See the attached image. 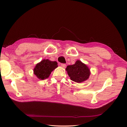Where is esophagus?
I'll use <instances>...</instances> for the list:
<instances>
[{"mask_svg": "<svg viewBox=\"0 0 127 127\" xmlns=\"http://www.w3.org/2000/svg\"><path fill=\"white\" fill-rule=\"evenodd\" d=\"M61 66L63 68H66V64H61Z\"/></svg>", "mask_w": 127, "mask_h": 127, "instance_id": "34e87169", "label": "esophagus"}]
</instances>
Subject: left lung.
I'll return each instance as SVG.
<instances>
[{
	"label": "left lung",
	"mask_w": 127,
	"mask_h": 127,
	"mask_svg": "<svg viewBox=\"0 0 127 127\" xmlns=\"http://www.w3.org/2000/svg\"><path fill=\"white\" fill-rule=\"evenodd\" d=\"M66 70L70 79L77 83L86 81L91 75L90 68L79 60H77L74 64L68 66Z\"/></svg>",
	"instance_id": "1"
}]
</instances>
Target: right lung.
Instances as JSON below:
<instances>
[{"label": "right lung", "mask_w": 127, "mask_h": 127, "mask_svg": "<svg viewBox=\"0 0 127 127\" xmlns=\"http://www.w3.org/2000/svg\"><path fill=\"white\" fill-rule=\"evenodd\" d=\"M58 67L56 61H52L49 59H43L37 63L33 69L34 74L40 80L48 78L51 72Z\"/></svg>", "instance_id": "1"}]
</instances>
